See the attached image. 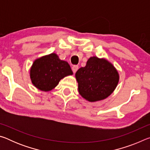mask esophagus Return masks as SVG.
I'll return each mask as SVG.
<instances>
[{
  "instance_id": "34e87169",
  "label": "esophagus",
  "mask_w": 150,
  "mask_h": 150,
  "mask_svg": "<svg viewBox=\"0 0 150 150\" xmlns=\"http://www.w3.org/2000/svg\"><path fill=\"white\" fill-rule=\"evenodd\" d=\"M78 66L77 65H73V67H72V71H73V73H76V71H77V69H78Z\"/></svg>"
}]
</instances>
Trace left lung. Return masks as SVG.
<instances>
[{
  "label": "left lung",
  "mask_w": 150,
  "mask_h": 150,
  "mask_svg": "<svg viewBox=\"0 0 150 150\" xmlns=\"http://www.w3.org/2000/svg\"><path fill=\"white\" fill-rule=\"evenodd\" d=\"M75 77L79 93L89 102L107 98L119 81V74L114 65L106 59L96 56L90 57L85 67L77 70Z\"/></svg>",
  "instance_id": "left-lung-1"
}]
</instances>
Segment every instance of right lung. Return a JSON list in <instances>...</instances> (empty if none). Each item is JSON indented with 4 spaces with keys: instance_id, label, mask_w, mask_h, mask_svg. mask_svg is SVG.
Listing matches in <instances>:
<instances>
[{
    "instance_id": "1",
    "label": "right lung",
    "mask_w": 150,
    "mask_h": 150,
    "mask_svg": "<svg viewBox=\"0 0 150 150\" xmlns=\"http://www.w3.org/2000/svg\"><path fill=\"white\" fill-rule=\"evenodd\" d=\"M71 75L69 63L61 60L54 53L35 59L30 73L32 84L42 91L52 90L62 79Z\"/></svg>"
}]
</instances>
